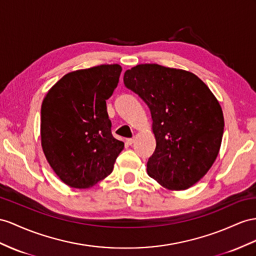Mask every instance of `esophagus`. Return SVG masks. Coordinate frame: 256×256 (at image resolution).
<instances>
[{
  "mask_svg": "<svg viewBox=\"0 0 256 256\" xmlns=\"http://www.w3.org/2000/svg\"><path fill=\"white\" fill-rule=\"evenodd\" d=\"M133 142H134V138H128L126 140V144H128V145H130V146L132 145Z\"/></svg>",
  "mask_w": 256,
  "mask_h": 256,
  "instance_id": "34e87169",
  "label": "esophagus"
}]
</instances>
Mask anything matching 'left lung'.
I'll return each mask as SVG.
<instances>
[{
	"instance_id": "left-lung-1",
	"label": "left lung",
	"mask_w": 256,
	"mask_h": 256,
	"mask_svg": "<svg viewBox=\"0 0 256 256\" xmlns=\"http://www.w3.org/2000/svg\"><path fill=\"white\" fill-rule=\"evenodd\" d=\"M124 84L150 109L156 146L147 173L168 190H185L204 176L220 152L224 116L214 94L192 72L142 64Z\"/></svg>"
}]
</instances>
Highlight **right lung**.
<instances>
[{
	"instance_id": "right-lung-1",
	"label": "right lung",
	"mask_w": 256,
	"mask_h": 256,
	"mask_svg": "<svg viewBox=\"0 0 256 256\" xmlns=\"http://www.w3.org/2000/svg\"><path fill=\"white\" fill-rule=\"evenodd\" d=\"M120 64H100L64 74L41 107V145L66 185L85 189L111 174L124 142L111 134L106 100L119 83Z\"/></svg>"
}]
</instances>
